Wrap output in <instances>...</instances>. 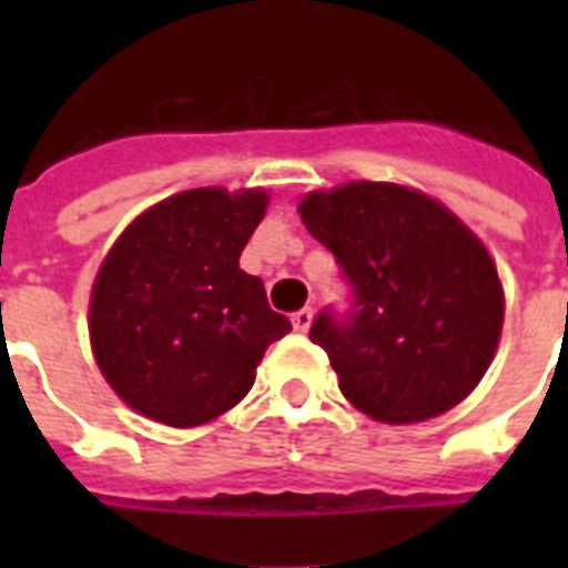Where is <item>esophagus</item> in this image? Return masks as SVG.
Returning a JSON list of instances; mask_svg holds the SVG:
<instances>
[{
    "instance_id": "esophagus-1",
    "label": "esophagus",
    "mask_w": 568,
    "mask_h": 568,
    "mask_svg": "<svg viewBox=\"0 0 568 568\" xmlns=\"http://www.w3.org/2000/svg\"><path fill=\"white\" fill-rule=\"evenodd\" d=\"M292 327L297 329V333H310V327H312V310H310V306H303L301 312H294Z\"/></svg>"
}]
</instances>
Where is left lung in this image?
<instances>
[{
  "mask_svg": "<svg viewBox=\"0 0 568 568\" xmlns=\"http://www.w3.org/2000/svg\"><path fill=\"white\" fill-rule=\"evenodd\" d=\"M303 226L354 285V315H318L338 388L374 422L415 424L466 400L493 365L504 285L475 232L436 196L397 182H342L301 196Z\"/></svg>",
  "mask_w": 568,
  "mask_h": 568,
  "instance_id": "8db88e82",
  "label": "left lung"
}]
</instances>
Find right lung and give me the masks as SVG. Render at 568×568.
I'll list each match as a JSON object with an SVG mask.
<instances>
[{
    "label": "right lung",
    "instance_id": "add662e5",
    "mask_svg": "<svg viewBox=\"0 0 568 568\" xmlns=\"http://www.w3.org/2000/svg\"><path fill=\"white\" fill-rule=\"evenodd\" d=\"M271 203L217 185L141 212L102 258L88 303L93 359L114 395L168 427H200L244 400L267 345L292 324L239 267Z\"/></svg>",
    "mask_w": 568,
    "mask_h": 568
}]
</instances>
